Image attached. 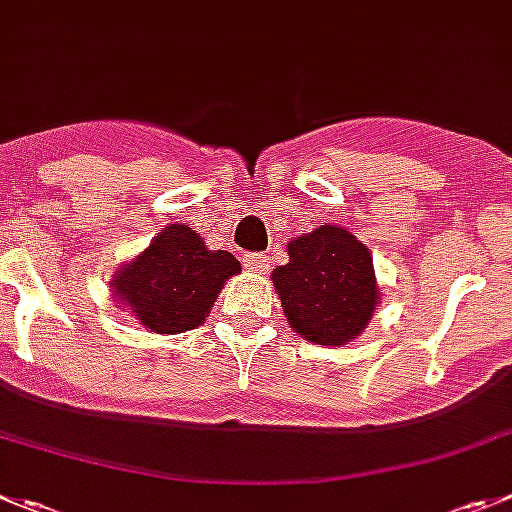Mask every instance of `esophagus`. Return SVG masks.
<instances>
[{
  "mask_svg": "<svg viewBox=\"0 0 512 512\" xmlns=\"http://www.w3.org/2000/svg\"><path fill=\"white\" fill-rule=\"evenodd\" d=\"M271 259L266 253H243V266L253 271H266L269 269Z\"/></svg>",
  "mask_w": 512,
  "mask_h": 512,
  "instance_id": "34e87169",
  "label": "esophagus"
}]
</instances>
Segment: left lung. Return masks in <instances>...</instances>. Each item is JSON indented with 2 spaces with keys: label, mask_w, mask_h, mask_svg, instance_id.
<instances>
[{
  "label": "left lung",
  "mask_w": 512,
  "mask_h": 512,
  "mask_svg": "<svg viewBox=\"0 0 512 512\" xmlns=\"http://www.w3.org/2000/svg\"><path fill=\"white\" fill-rule=\"evenodd\" d=\"M289 264L271 279L287 320L317 345L358 337L378 304L373 256L345 228L320 225L287 246Z\"/></svg>",
  "instance_id": "1"
}]
</instances>
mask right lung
Segmentation results:
<instances>
[{
  "label": "right lung",
  "instance_id": "obj_1",
  "mask_svg": "<svg viewBox=\"0 0 512 512\" xmlns=\"http://www.w3.org/2000/svg\"><path fill=\"white\" fill-rule=\"evenodd\" d=\"M241 264L228 251H208L187 225H167L137 261L116 274L114 294L144 327L175 335L208 317L228 276Z\"/></svg>",
  "mask_w": 512,
  "mask_h": 512
}]
</instances>
